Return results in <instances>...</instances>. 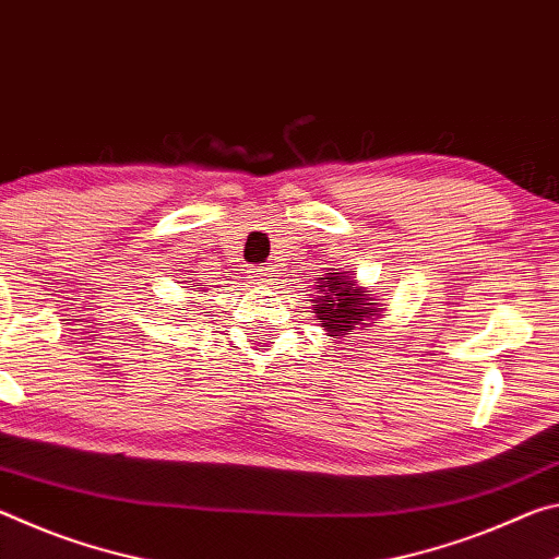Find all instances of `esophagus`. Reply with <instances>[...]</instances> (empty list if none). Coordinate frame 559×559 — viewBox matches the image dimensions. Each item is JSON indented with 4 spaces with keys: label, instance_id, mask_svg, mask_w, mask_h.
Listing matches in <instances>:
<instances>
[{
    "label": "esophagus",
    "instance_id": "obj_1",
    "mask_svg": "<svg viewBox=\"0 0 559 559\" xmlns=\"http://www.w3.org/2000/svg\"><path fill=\"white\" fill-rule=\"evenodd\" d=\"M254 277H258L260 282H264V285H270V282H274V277H277V270H274L272 264H267V267L254 270Z\"/></svg>",
    "mask_w": 559,
    "mask_h": 559
}]
</instances>
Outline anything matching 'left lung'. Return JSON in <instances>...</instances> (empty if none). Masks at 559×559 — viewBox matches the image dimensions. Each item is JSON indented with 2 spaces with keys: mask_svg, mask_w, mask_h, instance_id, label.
Listing matches in <instances>:
<instances>
[{
  "mask_svg": "<svg viewBox=\"0 0 559 559\" xmlns=\"http://www.w3.org/2000/svg\"><path fill=\"white\" fill-rule=\"evenodd\" d=\"M317 289L319 297L312 299L314 314L322 319V326L334 340L381 312L379 301L366 295V289L346 272H326V277H319Z\"/></svg>",
  "mask_w": 559,
  "mask_h": 559,
  "instance_id": "8db88e82",
  "label": "left lung"
}]
</instances>
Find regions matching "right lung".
<instances>
[{"label":"right lung","mask_w":559,"mask_h":559,"mask_svg":"<svg viewBox=\"0 0 559 559\" xmlns=\"http://www.w3.org/2000/svg\"><path fill=\"white\" fill-rule=\"evenodd\" d=\"M195 289H198V292H200V289H203V287H200V285H195Z\"/></svg>","instance_id":"add662e5"}]
</instances>
